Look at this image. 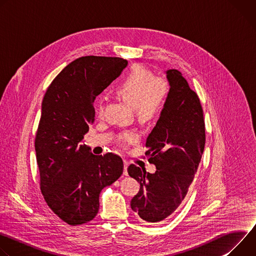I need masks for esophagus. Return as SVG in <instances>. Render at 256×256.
Returning <instances> with one entry per match:
<instances>
[{"label": "esophagus", "mask_w": 256, "mask_h": 256, "mask_svg": "<svg viewBox=\"0 0 256 256\" xmlns=\"http://www.w3.org/2000/svg\"><path fill=\"white\" fill-rule=\"evenodd\" d=\"M128 162L124 160V174L128 175Z\"/></svg>", "instance_id": "obj_1"}]
</instances>
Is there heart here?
Here are the masks:
<instances>
[{
	"label": "heart",
	"instance_id": "b5f03b06",
	"mask_svg": "<svg viewBox=\"0 0 256 256\" xmlns=\"http://www.w3.org/2000/svg\"><path fill=\"white\" fill-rule=\"evenodd\" d=\"M169 90L168 81L162 77H155L153 72L142 64L134 66L116 88V94L134 107L136 114L142 122L157 116L164 107ZM96 112L101 116L104 112V102H96ZM138 136L134 132L118 134V140L122 144L136 142Z\"/></svg>",
	"mask_w": 256,
	"mask_h": 256
}]
</instances>
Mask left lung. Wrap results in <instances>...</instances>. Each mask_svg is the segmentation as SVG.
Returning a JSON list of instances; mask_svg holds the SVG:
<instances>
[{
    "mask_svg": "<svg viewBox=\"0 0 256 256\" xmlns=\"http://www.w3.org/2000/svg\"><path fill=\"white\" fill-rule=\"evenodd\" d=\"M170 90L161 116L149 134L144 155L154 174L130 164L128 172L140 192L130 206L148 223L169 216L184 200L198 168L206 144L204 110L198 94L177 70H167Z\"/></svg>",
    "mask_w": 256,
    "mask_h": 256,
    "instance_id": "left-lung-1",
    "label": "left lung"
}]
</instances>
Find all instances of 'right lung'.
I'll use <instances>...</instances> for the list:
<instances>
[{"label":"right lung","mask_w":256,"mask_h":256,"mask_svg":"<svg viewBox=\"0 0 256 256\" xmlns=\"http://www.w3.org/2000/svg\"><path fill=\"white\" fill-rule=\"evenodd\" d=\"M128 66L112 56H82L68 64L48 86L35 134L42 194L64 222L92 221L101 190L122 174L120 156L93 155L82 144L94 122V100Z\"/></svg>","instance_id":"add662e5"}]
</instances>
